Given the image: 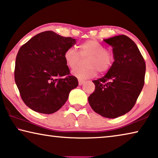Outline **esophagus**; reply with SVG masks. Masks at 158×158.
Listing matches in <instances>:
<instances>
[{
	"mask_svg": "<svg viewBox=\"0 0 158 158\" xmlns=\"http://www.w3.org/2000/svg\"><path fill=\"white\" fill-rule=\"evenodd\" d=\"M85 82V81H83V80H79V86H81Z\"/></svg>",
	"mask_w": 158,
	"mask_h": 158,
	"instance_id": "1",
	"label": "esophagus"
}]
</instances>
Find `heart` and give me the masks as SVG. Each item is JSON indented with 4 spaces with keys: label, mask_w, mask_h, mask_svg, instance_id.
I'll use <instances>...</instances> for the list:
<instances>
[{
    "label": "heart",
    "mask_w": 158,
    "mask_h": 158,
    "mask_svg": "<svg viewBox=\"0 0 158 158\" xmlns=\"http://www.w3.org/2000/svg\"><path fill=\"white\" fill-rule=\"evenodd\" d=\"M80 55H79V54ZM64 60L69 68L79 65L81 57H88L85 68H77L72 74L79 79H86L95 77L100 72H106L114 62V53L111 50L104 48L103 45L96 40H89L80 44L79 53L74 48H69L64 52Z\"/></svg>",
    "instance_id": "obj_1"
}]
</instances>
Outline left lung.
Masks as SVG:
<instances>
[{
	"instance_id": "1",
	"label": "left lung",
	"mask_w": 158,
	"mask_h": 158,
	"mask_svg": "<svg viewBox=\"0 0 158 158\" xmlns=\"http://www.w3.org/2000/svg\"><path fill=\"white\" fill-rule=\"evenodd\" d=\"M103 41L112 47L114 62L104 77L93 81L96 87L88 100L96 113L114 119L134 106L144 85L146 63L128 36L119 35Z\"/></svg>"
}]
</instances>
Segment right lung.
I'll return each mask as SVG.
<instances>
[{
  "instance_id": "add662e5",
  "label": "right lung",
  "mask_w": 158,
  "mask_h": 158,
  "mask_svg": "<svg viewBox=\"0 0 158 158\" xmlns=\"http://www.w3.org/2000/svg\"><path fill=\"white\" fill-rule=\"evenodd\" d=\"M76 39L54 31L36 34L19 48L15 81L25 104L35 112L52 114L65 103L78 80L70 76L63 55ZM66 76L64 79L59 77Z\"/></svg>"
}]
</instances>
